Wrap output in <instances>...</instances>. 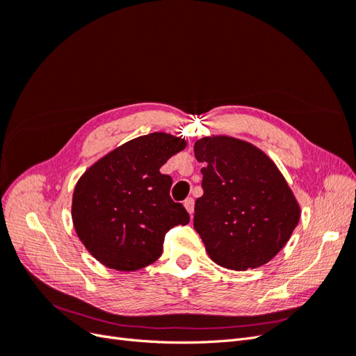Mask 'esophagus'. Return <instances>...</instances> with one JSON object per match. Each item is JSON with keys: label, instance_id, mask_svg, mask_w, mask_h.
<instances>
[{"label": "esophagus", "instance_id": "esophagus-1", "mask_svg": "<svg viewBox=\"0 0 356 356\" xmlns=\"http://www.w3.org/2000/svg\"><path fill=\"white\" fill-rule=\"evenodd\" d=\"M184 207H186V209L188 211V213L191 215L193 212H195V199H193V197L186 199V202H184Z\"/></svg>", "mask_w": 356, "mask_h": 356}]
</instances>
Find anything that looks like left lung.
Masks as SVG:
<instances>
[{"label":"left lung","instance_id":"8db88e82","mask_svg":"<svg viewBox=\"0 0 356 356\" xmlns=\"http://www.w3.org/2000/svg\"><path fill=\"white\" fill-rule=\"evenodd\" d=\"M195 156L204 165L195 229L211 260L232 270L270 261L300 220L298 203L276 165L232 136L199 139Z\"/></svg>","mask_w":356,"mask_h":356}]
</instances>
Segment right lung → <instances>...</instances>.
<instances>
[{"label":"right lung","mask_w":356,"mask_h":356,"mask_svg":"<svg viewBox=\"0 0 356 356\" xmlns=\"http://www.w3.org/2000/svg\"><path fill=\"white\" fill-rule=\"evenodd\" d=\"M187 143L165 132L132 139L96 161L74 188L72 222L104 266L139 270L163 251L165 234L190 215L172 200V178L160 168Z\"/></svg>","instance_id":"1"}]
</instances>
